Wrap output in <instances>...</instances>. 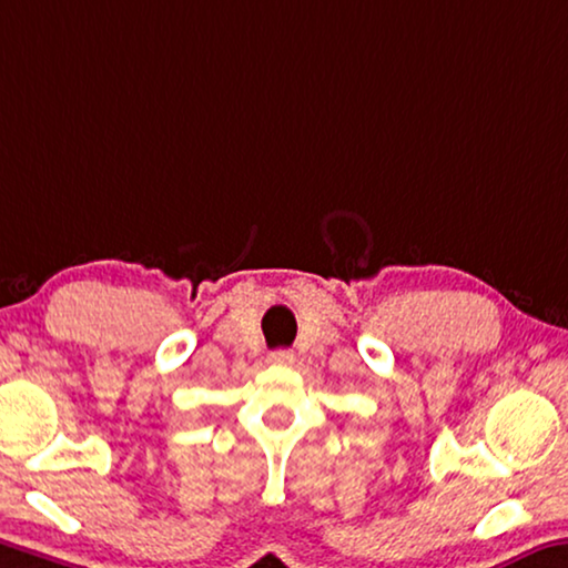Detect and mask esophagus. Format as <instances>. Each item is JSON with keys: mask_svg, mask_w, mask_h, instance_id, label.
<instances>
[{"mask_svg": "<svg viewBox=\"0 0 568 568\" xmlns=\"http://www.w3.org/2000/svg\"><path fill=\"white\" fill-rule=\"evenodd\" d=\"M293 362H295L293 351H287V348H277V351H273V354H270V364H277V366H291Z\"/></svg>", "mask_w": 568, "mask_h": 568, "instance_id": "34e87169", "label": "esophagus"}]
</instances>
